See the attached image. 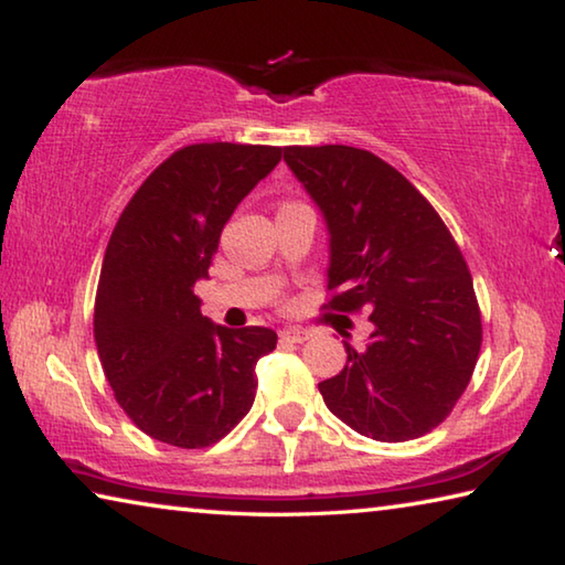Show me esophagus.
I'll use <instances>...</instances> for the list:
<instances>
[{
  "label": "esophagus",
  "mask_w": 565,
  "mask_h": 565,
  "mask_svg": "<svg viewBox=\"0 0 565 565\" xmlns=\"http://www.w3.org/2000/svg\"><path fill=\"white\" fill-rule=\"evenodd\" d=\"M281 339L291 341V343H303V341L311 339V331L309 329H284Z\"/></svg>",
  "instance_id": "esophagus-1"
}]
</instances>
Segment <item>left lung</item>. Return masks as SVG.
<instances>
[{
  "instance_id": "obj_1",
  "label": "left lung",
  "mask_w": 565,
  "mask_h": 565,
  "mask_svg": "<svg viewBox=\"0 0 565 565\" xmlns=\"http://www.w3.org/2000/svg\"><path fill=\"white\" fill-rule=\"evenodd\" d=\"M284 161L329 228L327 309L366 311L363 349L319 384L333 416L374 441H411L451 414L481 351L461 248L426 196L366 149L286 147Z\"/></svg>"
}]
</instances>
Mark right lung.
I'll list each match as a JSON object with an SVG mask.
<instances>
[{"instance_id": "1", "label": "right lung", "mask_w": 565, "mask_h": 565, "mask_svg": "<svg viewBox=\"0 0 565 565\" xmlns=\"http://www.w3.org/2000/svg\"><path fill=\"white\" fill-rule=\"evenodd\" d=\"M279 161L281 147L189 145L151 171L114 226L94 341L117 404L161 444L212 446L254 404L256 361L276 349V331L212 323L194 284L238 202Z\"/></svg>"}]
</instances>
